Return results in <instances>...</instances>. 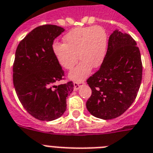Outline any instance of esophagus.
Here are the masks:
<instances>
[{
  "label": "esophagus",
  "instance_id": "1",
  "mask_svg": "<svg viewBox=\"0 0 153 153\" xmlns=\"http://www.w3.org/2000/svg\"><path fill=\"white\" fill-rule=\"evenodd\" d=\"M85 84V82L84 81H80V82H74V90L76 91L78 90L82 85H84Z\"/></svg>",
  "mask_w": 153,
  "mask_h": 153
}]
</instances>
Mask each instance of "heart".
<instances>
[{
  "instance_id": "heart-1",
  "label": "heart",
  "mask_w": 153,
  "mask_h": 153,
  "mask_svg": "<svg viewBox=\"0 0 153 153\" xmlns=\"http://www.w3.org/2000/svg\"><path fill=\"white\" fill-rule=\"evenodd\" d=\"M63 44L55 43L52 51L62 67L71 69L76 64L78 56L81 59L79 65L69 73L73 80L81 81L91 71L92 66L99 67L104 61L108 38L103 27L100 26L77 27L63 36Z\"/></svg>"
}]
</instances>
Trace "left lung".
Instances as JSON below:
<instances>
[{
  "mask_svg": "<svg viewBox=\"0 0 153 153\" xmlns=\"http://www.w3.org/2000/svg\"><path fill=\"white\" fill-rule=\"evenodd\" d=\"M142 78V59L135 40L114 30L100 69L87 80L92 91L86 102L89 113L102 120L120 117L135 100Z\"/></svg>",
  "mask_w": 153,
  "mask_h": 153,
  "instance_id": "obj_1",
  "label": "left lung"
}]
</instances>
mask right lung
Here are the masks:
<instances>
[{"mask_svg": "<svg viewBox=\"0 0 153 153\" xmlns=\"http://www.w3.org/2000/svg\"><path fill=\"white\" fill-rule=\"evenodd\" d=\"M65 30L55 25L33 29L19 44L13 64V84L21 104L31 116L42 121L62 117L74 84L56 85L64 71L52 51L54 40Z\"/></svg>", "mask_w": 153, "mask_h": 153, "instance_id": "obj_1", "label": "right lung"}]
</instances>
